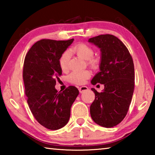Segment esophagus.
I'll use <instances>...</instances> for the list:
<instances>
[{
  "mask_svg": "<svg viewBox=\"0 0 155 155\" xmlns=\"http://www.w3.org/2000/svg\"><path fill=\"white\" fill-rule=\"evenodd\" d=\"M87 90H88V87H87V86H81V87H80L79 89H78L80 93H83V92H84V91H87Z\"/></svg>",
  "mask_w": 155,
  "mask_h": 155,
  "instance_id": "1",
  "label": "esophagus"
}]
</instances>
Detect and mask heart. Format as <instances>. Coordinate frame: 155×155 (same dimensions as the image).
<instances>
[{
  "instance_id": "obj_1",
  "label": "heart",
  "mask_w": 155,
  "mask_h": 155,
  "mask_svg": "<svg viewBox=\"0 0 155 155\" xmlns=\"http://www.w3.org/2000/svg\"><path fill=\"white\" fill-rule=\"evenodd\" d=\"M72 51L77 55L84 60H87L89 65L92 67H96L98 65V60L93 59L94 49L85 44H78L73 48ZM70 59L69 51H65L63 53L59 59V65L63 71H66L68 68V61ZM91 72L89 70H84L82 72H73L70 74L68 79L72 83L83 84L86 79L90 77Z\"/></svg>"
}]
</instances>
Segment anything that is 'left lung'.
<instances>
[{"label": "left lung", "mask_w": 155, "mask_h": 155, "mask_svg": "<svg viewBox=\"0 0 155 155\" xmlns=\"http://www.w3.org/2000/svg\"><path fill=\"white\" fill-rule=\"evenodd\" d=\"M101 51L100 71L91 83L103 84L98 93L95 89V100L90 106L92 120L101 127L111 128L121 122L129 108L135 84L133 59L126 46L116 37L106 34L88 40Z\"/></svg>", "instance_id": "obj_1"}]
</instances>
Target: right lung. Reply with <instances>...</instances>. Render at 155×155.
Here are the masks:
<instances>
[{
  "label": "right lung",
  "instance_id": "obj_1",
  "mask_svg": "<svg viewBox=\"0 0 155 155\" xmlns=\"http://www.w3.org/2000/svg\"><path fill=\"white\" fill-rule=\"evenodd\" d=\"M73 41L40 40L33 44L25 59L23 80L28 107L37 121L51 130L66 125L70 109L79 94L74 86L62 92L54 87L62 74L60 57Z\"/></svg>",
  "mask_w": 155,
  "mask_h": 155
}]
</instances>
